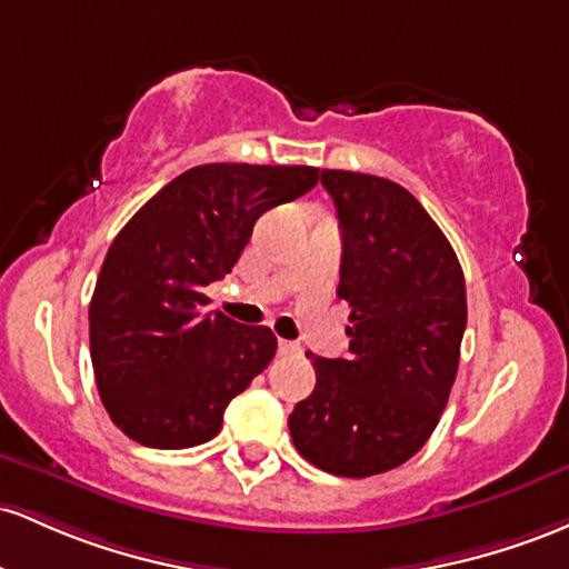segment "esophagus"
Segmentation results:
<instances>
[{
  "label": "esophagus",
  "mask_w": 569,
  "mask_h": 569,
  "mask_svg": "<svg viewBox=\"0 0 569 569\" xmlns=\"http://www.w3.org/2000/svg\"><path fill=\"white\" fill-rule=\"evenodd\" d=\"M301 347L296 341H279V355H298Z\"/></svg>",
  "instance_id": "1"
}]
</instances>
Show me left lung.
<instances>
[{
  "label": "left lung",
  "instance_id": "obj_1",
  "mask_svg": "<svg viewBox=\"0 0 569 569\" xmlns=\"http://www.w3.org/2000/svg\"><path fill=\"white\" fill-rule=\"evenodd\" d=\"M319 180L341 228L349 355L315 357V392L287 425L319 470L368 478L417 455L449 403L468 325L465 277L449 239L398 182L341 169Z\"/></svg>",
  "mask_w": 569,
  "mask_h": 569
}]
</instances>
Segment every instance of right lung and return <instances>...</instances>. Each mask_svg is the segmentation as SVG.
<instances>
[{"label": "right lung", "instance_id": "1", "mask_svg": "<svg viewBox=\"0 0 569 569\" xmlns=\"http://www.w3.org/2000/svg\"><path fill=\"white\" fill-rule=\"evenodd\" d=\"M319 180L315 166L203 163L158 190L114 236L91 298L96 387L120 430L150 449L212 440L222 413L277 355V336L207 311L268 209Z\"/></svg>", "mask_w": 569, "mask_h": 569}]
</instances>
